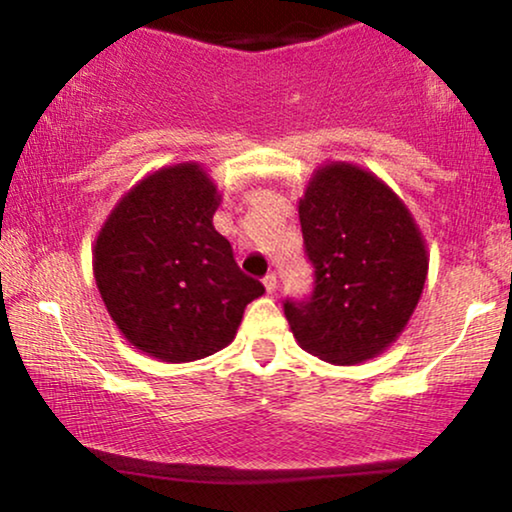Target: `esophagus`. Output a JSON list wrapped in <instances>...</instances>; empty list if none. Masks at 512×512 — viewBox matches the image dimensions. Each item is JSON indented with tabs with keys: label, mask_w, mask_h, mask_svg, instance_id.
I'll return each instance as SVG.
<instances>
[{
	"label": "esophagus",
	"mask_w": 512,
	"mask_h": 512,
	"mask_svg": "<svg viewBox=\"0 0 512 512\" xmlns=\"http://www.w3.org/2000/svg\"><path fill=\"white\" fill-rule=\"evenodd\" d=\"M263 286H265V291H268V293L277 291V275H275V272H268V275L263 277Z\"/></svg>",
	"instance_id": "34e87169"
}]
</instances>
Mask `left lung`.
Segmentation results:
<instances>
[{
  "instance_id": "1",
  "label": "left lung",
  "mask_w": 512,
  "mask_h": 512,
  "mask_svg": "<svg viewBox=\"0 0 512 512\" xmlns=\"http://www.w3.org/2000/svg\"><path fill=\"white\" fill-rule=\"evenodd\" d=\"M310 298L284 300L298 345L321 361L354 366L382 354L422 296L429 256L403 200L373 172L328 163L298 205Z\"/></svg>"
}]
</instances>
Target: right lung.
<instances>
[{
    "label": "right lung",
    "mask_w": 512,
    "mask_h": 512,
    "mask_svg": "<svg viewBox=\"0 0 512 512\" xmlns=\"http://www.w3.org/2000/svg\"><path fill=\"white\" fill-rule=\"evenodd\" d=\"M221 195L198 163L163 167L111 209L93 249L97 289L130 345L186 363L230 345L263 296L214 228Z\"/></svg>",
    "instance_id": "right-lung-1"
}]
</instances>
